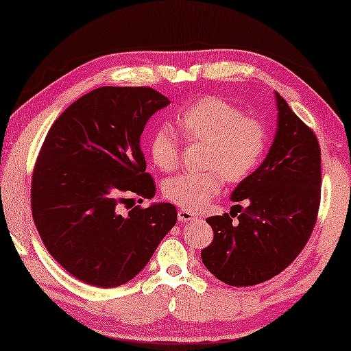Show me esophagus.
Here are the masks:
<instances>
[{"mask_svg": "<svg viewBox=\"0 0 351 351\" xmlns=\"http://www.w3.org/2000/svg\"><path fill=\"white\" fill-rule=\"evenodd\" d=\"M177 216H179V221H182V222L194 221L197 217L196 215L191 213V211H189V210H183V208L179 211V215H177Z\"/></svg>", "mask_w": 351, "mask_h": 351, "instance_id": "34e87169", "label": "esophagus"}]
</instances>
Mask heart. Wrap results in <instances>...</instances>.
<instances>
[{
	"mask_svg": "<svg viewBox=\"0 0 351 351\" xmlns=\"http://www.w3.org/2000/svg\"><path fill=\"white\" fill-rule=\"evenodd\" d=\"M183 136L205 146L202 172L171 177L163 186L169 202L183 210L200 211L222 189V182L238 183L260 165L267 145V130L260 119L217 96L200 97L177 118ZM155 166L174 171L180 162L179 136L168 124L158 125L149 140Z\"/></svg>",
	"mask_w": 351,
	"mask_h": 351,
	"instance_id": "b5f03b06",
	"label": "heart"
}]
</instances>
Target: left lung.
Segmentation results:
<instances>
[{
  "mask_svg": "<svg viewBox=\"0 0 351 351\" xmlns=\"http://www.w3.org/2000/svg\"><path fill=\"white\" fill-rule=\"evenodd\" d=\"M278 125L267 157L239 183L233 211L206 219L215 239L202 263L230 286H254L283 272L311 237L320 205V146L311 128L275 93ZM239 216L237 221L232 217Z\"/></svg>",
  "mask_w": 351,
  "mask_h": 351,
  "instance_id": "obj_1",
  "label": "left lung"
}]
</instances>
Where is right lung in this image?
<instances>
[{"label": "right lung", "mask_w": 351, "mask_h": 351, "mask_svg": "<svg viewBox=\"0 0 351 351\" xmlns=\"http://www.w3.org/2000/svg\"><path fill=\"white\" fill-rule=\"evenodd\" d=\"M168 104L151 87H101L73 102L45 138L32 172L34 223L51 256L84 283H128L176 226L172 204L121 210L132 196L154 197L140 136Z\"/></svg>", "instance_id": "right-lung-1"}]
</instances>
